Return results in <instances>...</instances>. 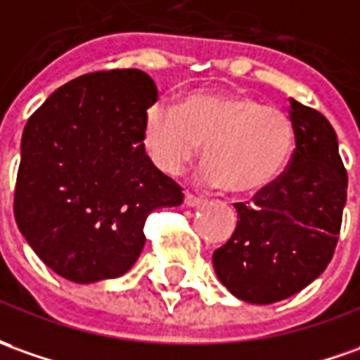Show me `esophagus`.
<instances>
[{
    "mask_svg": "<svg viewBox=\"0 0 360 360\" xmlns=\"http://www.w3.org/2000/svg\"><path fill=\"white\" fill-rule=\"evenodd\" d=\"M202 202H205V200L199 199V197H195V195H191V193L185 195V205H187V207H200Z\"/></svg>",
    "mask_w": 360,
    "mask_h": 360,
    "instance_id": "34e87169",
    "label": "esophagus"
}]
</instances>
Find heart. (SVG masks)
Returning <instances> with one entry per match:
<instances>
[{
  "mask_svg": "<svg viewBox=\"0 0 360 360\" xmlns=\"http://www.w3.org/2000/svg\"><path fill=\"white\" fill-rule=\"evenodd\" d=\"M141 143L151 163L175 177L199 153V179L234 195L268 189L288 169L295 129L282 110L226 90H197L177 108L153 102L141 116Z\"/></svg>",
  "mask_w": 360,
  "mask_h": 360,
  "instance_id": "b5f03b06",
  "label": "heart"
}]
</instances>
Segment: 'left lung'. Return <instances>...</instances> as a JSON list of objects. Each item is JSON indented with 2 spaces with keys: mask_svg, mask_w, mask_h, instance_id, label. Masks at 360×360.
Returning a JSON list of instances; mask_svg holds the SVG:
<instances>
[{
  "mask_svg": "<svg viewBox=\"0 0 360 360\" xmlns=\"http://www.w3.org/2000/svg\"><path fill=\"white\" fill-rule=\"evenodd\" d=\"M295 151L282 177L236 202L232 236L212 254L217 278L238 300L276 303L302 292L333 258L347 202V171L325 116L290 98Z\"/></svg>",
  "mask_w": 360,
  "mask_h": 360,
  "instance_id": "left-lung-1",
  "label": "left lung"
}]
</instances>
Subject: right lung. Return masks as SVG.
Wrapping results in <instances>:
<instances>
[{"instance_id":"obj_1","label":"right lung","mask_w":360,"mask_h":360,"mask_svg":"<svg viewBox=\"0 0 360 360\" xmlns=\"http://www.w3.org/2000/svg\"><path fill=\"white\" fill-rule=\"evenodd\" d=\"M155 100L158 86L143 70H102L57 88L27 122L17 226L70 282L124 276L146 244L149 212L183 200L141 143V116Z\"/></svg>"}]
</instances>
